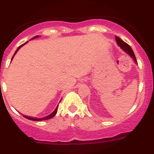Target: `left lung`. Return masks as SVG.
Returning <instances> with one entry per match:
<instances>
[{
	"instance_id": "8db88e82",
	"label": "left lung",
	"mask_w": 154,
	"mask_h": 154,
	"mask_svg": "<svg viewBox=\"0 0 154 154\" xmlns=\"http://www.w3.org/2000/svg\"><path fill=\"white\" fill-rule=\"evenodd\" d=\"M116 43H117L118 45L121 48V49H123L126 54H128V55H130V56L133 58L136 63H137V58H136L135 55H134V52H133V51L132 50L131 47H130L128 44H126V42H123L122 39L119 38V37L116 36Z\"/></svg>"
}]
</instances>
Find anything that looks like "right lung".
<instances>
[{"label":"right lung","mask_w":154,"mask_h":154,"mask_svg":"<svg viewBox=\"0 0 154 154\" xmlns=\"http://www.w3.org/2000/svg\"><path fill=\"white\" fill-rule=\"evenodd\" d=\"M38 37H39L38 35H37V36L34 37V38H31V39L37 38H38ZM26 43H28V42H25V43H24V44L21 45H20L18 48H17V49L16 50V51H15V52H14V54L13 57H12L11 60H12V59H13L14 56V55H16V53L17 52V51H18V50L20 49V48H21L22 47V46L26 44ZM57 110H58V106L56 107V109H55L54 110V111H53V112H51V114H50V115L47 116H45V117H43V118H36V117L34 118V117H31V116H24V117H25V118H26V119H30V120H33V121H42V120H46V119H51V118H52V117H54V116H55V114H56Z\"/></svg>","instance_id":"add662e5"}]
</instances>
